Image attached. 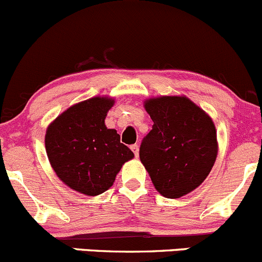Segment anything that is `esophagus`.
I'll return each mask as SVG.
<instances>
[{"label":"esophagus","instance_id":"obj_1","mask_svg":"<svg viewBox=\"0 0 262 262\" xmlns=\"http://www.w3.org/2000/svg\"><path fill=\"white\" fill-rule=\"evenodd\" d=\"M131 150L134 151L135 156H137V155H139V145H137V144H135V145H131Z\"/></svg>","mask_w":262,"mask_h":262}]
</instances>
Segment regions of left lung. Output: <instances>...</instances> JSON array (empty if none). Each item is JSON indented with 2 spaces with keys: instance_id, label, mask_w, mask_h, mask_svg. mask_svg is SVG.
<instances>
[{
  "instance_id": "8db88e82",
  "label": "left lung",
  "mask_w": 262,
  "mask_h": 262,
  "mask_svg": "<svg viewBox=\"0 0 262 262\" xmlns=\"http://www.w3.org/2000/svg\"><path fill=\"white\" fill-rule=\"evenodd\" d=\"M154 125L140 146V160L166 198H180L204 182L217 158L212 118L187 97L145 102Z\"/></svg>"
}]
</instances>
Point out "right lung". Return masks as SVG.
<instances>
[{
    "label": "right lung",
    "mask_w": 262,
    "mask_h": 262,
    "mask_svg": "<svg viewBox=\"0 0 262 262\" xmlns=\"http://www.w3.org/2000/svg\"><path fill=\"white\" fill-rule=\"evenodd\" d=\"M113 106L108 97H94L69 107L45 135L48 158L60 180L72 189L98 195L106 191L134 152L107 128L104 118Z\"/></svg>",
    "instance_id": "obj_1"
}]
</instances>
